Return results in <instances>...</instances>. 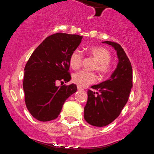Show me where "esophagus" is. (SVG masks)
Instances as JSON below:
<instances>
[{
  "mask_svg": "<svg viewBox=\"0 0 154 154\" xmlns=\"http://www.w3.org/2000/svg\"><path fill=\"white\" fill-rule=\"evenodd\" d=\"M77 90H78V91H82V90H83V88L78 86V87H77Z\"/></svg>",
  "mask_w": 154,
  "mask_h": 154,
  "instance_id": "34e87169",
  "label": "esophagus"
}]
</instances>
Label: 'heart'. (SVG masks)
Listing matches in <instances>:
<instances>
[{
  "label": "heart",
  "instance_id": "obj_1",
  "mask_svg": "<svg viewBox=\"0 0 154 154\" xmlns=\"http://www.w3.org/2000/svg\"><path fill=\"white\" fill-rule=\"evenodd\" d=\"M88 53L94 58L97 64L95 69L103 76H107L110 74L111 67L109 61L111 56L110 52L103 47L96 46L90 48ZM82 60V54L79 50H75L70 55L69 65L73 69H77L81 65ZM72 80L79 87H86L89 85L96 82L97 76L93 72L80 71L74 74Z\"/></svg>",
  "mask_w": 154,
  "mask_h": 154
}]
</instances>
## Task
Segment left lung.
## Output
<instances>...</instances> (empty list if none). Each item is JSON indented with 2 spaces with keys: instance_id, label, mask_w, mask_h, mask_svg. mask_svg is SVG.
I'll list each match as a JSON object with an SVG mask.
<instances>
[{
  "instance_id": "left-lung-1",
  "label": "left lung",
  "mask_w": 154,
  "mask_h": 154,
  "mask_svg": "<svg viewBox=\"0 0 154 154\" xmlns=\"http://www.w3.org/2000/svg\"><path fill=\"white\" fill-rule=\"evenodd\" d=\"M103 43L115 49L119 62L110 78L91 86L96 92L88 91L84 118L88 123L95 127L106 126L119 116L132 88V65L125 51L114 42L104 41Z\"/></svg>"
}]
</instances>
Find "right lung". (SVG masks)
<instances>
[{
    "label": "right lung",
    "instance_id": "add662e5",
    "mask_svg": "<svg viewBox=\"0 0 154 154\" xmlns=\"http://www.w3.org/2000/svg\"><path fill=\"white\" fill-rule=\"evenodd\" d=\"M82 36L59 32L50 35L31 55L24 67L23 89L25 104L33 117L48 122L58 117L66 100L77 91V85L57 86L71 79L69 57Z\"/></svg>",
    "mask_w": 154,
    "mask_h": 154
}]
</instances>
